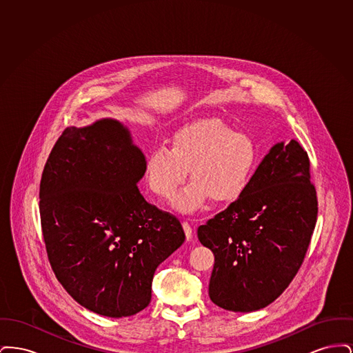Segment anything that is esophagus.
I'll return each mask as SVG.
<instances>
[{"label":"esophagus","instance_id":"obj_1","mask_svg":"<svg viewBox=\"0 0 353 353\" xmlns=\"http://www.w3.org/2000/svg\"><path fill=\"white\" fill-rule=\"evenodd\" d=\"M183 229H184L186 239L192 241V238H193V228L190 226V223L189 222H183Z\"/></svg>","mask_w":353,"mask_h":353}]
</instances>
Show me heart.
I'll list each match as a JSON object with an SVG mask.
<instances>
[{
  "instance_id": "b5f03b06",
  "label": "heart",
  "mask_w": 353,
  "mask_h": 353,
  "mask_svg": "<svg viewBox=\"0 0 353 353\" xmlns=\"http://www.w3.org/2000/svg\"><path fill=\"white\" fill-rule=\"evenodd\" d=\"M258 150L249 134L235 132L217 118L201 119L181 127L170 147L153 148L145 159V180L152 192L170 199L188 177L192 183L179 192L172 206L192 214L212 200L232 203L252 181Z\"/></svg>"
}]
</instances>
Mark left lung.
Here are the masks:
<instances>
[{"label": "left lung", "mask_w": 353, "mask_h": 353, "mask_svg": "<svg viewBox=\"0 0 353 353\" xmlns=\"http://www.w3.org/2000/svg\"><path fill=\"white\" fill-rule=\"evenodd\" d=\"M316 217L307 153L295 140L276 143L242 197L197 230L214 254L212 302L233 312L274 302L301 268Z\"/></svg>", "instance_id": "1"}]
</instances>
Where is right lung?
<instances>
[{
  "mask_svg": "<svg viewBox=\"0 0 353 353\" xmlns=\"http://www.w3.org/2000/svg\"><path fill=\"white\" fill-rule=\"evenodd\" d=\"M145 156L117 119L68 127L42 173L39 213L55 276L108 318L144 310L154 271L185 241L179 219L144 200Z\"/></svg>",
  "mask_w": 353,
  "mask_h": 353,
  "instance_id": "1",
  "label": "right lung"
}]
</instances>
